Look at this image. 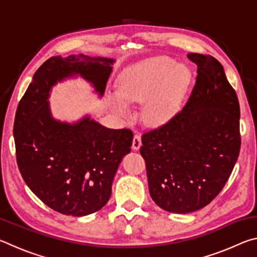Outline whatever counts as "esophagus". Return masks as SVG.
I'll return each mask as SVG.
<instances>
[{"label":"esophagus","instance_id":"esophagus-1","mask_svg":"<svg viewBox=\"0 0 257 257\" xmlns=\"http://www.w3.org/2000/svg\"><path fill=\"white\" fill-rule=\"evenodd\" d=\"M142 146V138H141V135L139 134H136L134 136V139H133V150L137 151L139 150V147Z\"/></svg>","mask_w":257,"mask_h":257}]
</instances>
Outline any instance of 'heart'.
<instances>
[{
    "mask_svg": "<svg viewBox=\"0 0 257 257\" xmlns=\"http://www.w3.org/2000/svg\"><path fill=\"white\" fill-rule=\"evenodd\" d=\"M190 71L167 56H155L125 70L118 92L107 95V102L120 115H130V103H142L143 119L152 124L164 123L179 110L190 82Z\"/></svg>",
    "mask_w": 257,
    "mask_h": 257,
    "instance_id": "heart-1",
    "label": "heart"
}]
</instances>
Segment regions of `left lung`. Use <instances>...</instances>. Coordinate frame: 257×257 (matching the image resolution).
Listing matches in <instances>:
<instances>
[{"mask_svg": "<svg viewBox=\"0 0 257 257\" xmlns=\"http://www.w3.org/2000/svg\"><path fill=\"white\" fill-rule=\"evenodd\" d=\"M197 77L180 112L142 137L150 195L172 213L201 210L231 175L240 151L237 94L222 64L211 55L189 53Z\"/></svg>", "mask_w": 257, "mask_h": 257, "instance_id": "8db88e82", "label": "left lung"}]
</instances>
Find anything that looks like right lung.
<instances>
[{"label":"right lung","mask_w":257,"mask_h":257,"mask_svg":"<svg viewBox=\"0 0 257 257\" xmlns=\"http://www.w3.org/2000/svg\"><path fill=\"white\" fill-rule=\"evenodd\" d=\"M113 63L84 54L52 56L35 72L17 108L14 136L21 176L43 203L64 215H88L105 205L134 135L89 115L72 123L56 120L50 93L58 82L79 76L102 97Z\"/></svg>","instance_id":"obj_1"}]
</instances>
